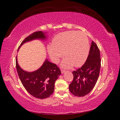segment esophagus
<instances>
[{"label":"esophagus","mask_w":120,"mask_h":120,"mask_svg":"<svg viewBox=\"0 0 120 120\" xmlns=\"http://www.w3.org/2000/svg\"><path fill=\"white\" fill-rule=\"evenodd\" d=\"M61 73L62 74H64V73L66 71V70H64V69H61Z\"/></svg>","instance_id":"obj_1"}]
</instances>
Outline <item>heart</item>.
I'll return each mask as SVG.
<instances>
[{"mask_svg": "<svg viewBox=\"0 0 120 120\" xmlns=\"http://www.w3.org/2000/svg\"><path fill=\"white\" fill-rule=\"evenodd\" d=\"M89 50V42L86 34L82 32L69 31L58 34L54 38L52 45L48 47L52 60L58 63L63 54L66 59L62 66L70 68L73 65L76 67L84 64Z\"/></svg>", "mask_w": 120, "mask_h": 120, "instance_id": "heart-1", "label": "heart"}]
</instances>
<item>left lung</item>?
Listing matches in <instances>:
<instances>
[{
  "label": "left lung",
  "instance_id": "8db88e82",
  "mask_svg": "<svg viewBox=\"0 0 120 120\" xmlns=\"http://www.w3.org/2000/svg\"><path fill=\"white\" fill-rule=\"evenodd\" d=\"M100 51L92 41L88 57L82 67L73 71L74 78L69 85V90L75 96H84L89 94L96 84L101 66Z\"/></svg>",
  "mask_w": 120,
  "mask_h": 120
}]
</instances>
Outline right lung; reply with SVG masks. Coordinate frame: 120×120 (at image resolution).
I'll return each instance as SVG.
<instances>
[{"label": "right lung", "instance_id": "right-lung-1", "mask_svg": "<svg viewBox=\"0 0 120 120\" xmlns=\"http://www.w3.org/2000/svg\"><path fill=\"white\" fill-rule=\"evenodd\" d=\"M42 31L35 32L26 37L21 44L36 38H45ZM16 67L22 85L29 94L39 99L46 98L54 92V83L61 74L60 68L54 64L46 60L41 67L34 72H28L20 68L16 58Z\"/></svg>", "mask_w": 120, "mask_h": 120}]
</instances>
